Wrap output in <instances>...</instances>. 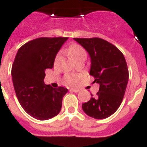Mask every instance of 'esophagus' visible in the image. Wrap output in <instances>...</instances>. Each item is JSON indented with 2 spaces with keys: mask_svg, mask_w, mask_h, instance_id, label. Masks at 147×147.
<instances>
[{
  "mask_svg": "<svg viewBox=\"0 0 147 147\" xmlns=\"http://www.w3.org/2000/svg\"><path fill=\"white\" fill-rule=\"evenodd\" d=\"M80 91L78 89H70V92H78Z\"/></svg>",
  "mask_w": 147,
  "mask_h": 147,
  "instance_id": "obj_1",
  "label": "esophagus"
}]
</instances>
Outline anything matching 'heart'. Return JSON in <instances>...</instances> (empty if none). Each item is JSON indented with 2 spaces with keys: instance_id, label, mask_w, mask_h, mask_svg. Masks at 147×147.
I'll use <instances>...</instances> for the list:
<instances>
[{
  "instance_id": "b5f03b06",
  "label": "heart",
  "mask_w": 147,
  "mask_h": 147,
  "mask_svg": "<svg viewBox=\"0 0 147 147\" xmlns=\"http://www.w3.org/2000/svg\"><path fill=\"white\" fill-rule=\"evenodd\" d=\"M69 54L72 56L73 59L76 61L78 58H81L83 56H86V50L84 49L83 47H81L79 44H72L69 47ZM61 57V53L59 52L55 58V63H57L60 60ZM64 80L66 83L69 85H75L78 83L79 80V76L75 74H67L65 75Z\"/></svg>"
}]
</instances>
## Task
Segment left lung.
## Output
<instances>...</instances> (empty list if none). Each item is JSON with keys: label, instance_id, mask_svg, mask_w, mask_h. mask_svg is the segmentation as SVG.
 Segmentation results:
<instances>
[{"label": "left lung", "instance_id": "1", "mask_svg": "<svg viewBox=\"0 0 147 147\" xmlns=\"http://www.w3.org/2000/svg\"><path fill=\"white\" fill-rule=\"evenodd\" d=\"M89 53L91 58L89 74L93 83L100 85L95 96L82 104L87 115L104 119L114 114L123 100L129 79V71L123 53L107 40L99 38H74Z\"/></svg>", "mask_w": 147, "mask_h": 147}]
</instances>
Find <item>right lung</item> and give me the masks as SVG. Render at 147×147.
Masks as SVG:
<instances>
[{
	"label": "right lung",
	"instance_id": "right-lung-1",
	"mask_svg": "<svg viewBox=\"0 0 147 147\" xmlns=\"http://www.w3.org/2000/svg\"><path fill=\"white\" fill-rule=\"evenodd\" d=\"M65 37L39 38L27 42L17 52L12 66L14 88L19 103L26 113L44 121L56 116L68 89L52 88L43 82L46 69H52Z\"/></svg>",
	"mask_w": 147,
	"mask_h": 147
}]
</instances>
